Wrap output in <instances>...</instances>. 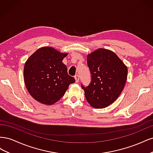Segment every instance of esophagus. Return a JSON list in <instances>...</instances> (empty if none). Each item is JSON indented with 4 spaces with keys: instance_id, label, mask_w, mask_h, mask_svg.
<instances>
[{
    "instance_id": "esophagus-1",
    "label": "esophagus",
    "mask_w": 153,
    "mask_h": 153,
    "mask_svg": "<svg viewBox=\"0 0 153 153\" xmlns=\"http://www.w3.org/2000/svg\"><path fill=\"white\" fill-rule=\"evenodd\" d=\"M75 81H76V83H78V82H79V76H78V75H75Z\"/></svg>"
}]
</instances>
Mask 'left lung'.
I'll use <instances>...</instances> for the list:
<instances>
[{
	"instance_id": "obj_1",
	"label": "left lung",
	"mask_w": 153,
	"mask_h": 153,
	"mask_svg": "<svg viewBox=\"0 0 153 153\" xmlns=\"http://www.w3.org/2000/svg\"><path fill=\"white\" fill-rule=\"evenodd\" d=\"M91 73L90 84L82 88L87 101L95 108H103L113 103L123 90L128 68L112 51L98 48L87 56Z\"/></svg>"
}]
</instances>
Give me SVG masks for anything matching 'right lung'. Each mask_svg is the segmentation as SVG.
Instances as JSON below:
<instances>
[{
  "instance_id": "right-lung-1",
  "label": "right lung",
  "mask_w": 153,
  "mask_h": 153,
  "mask_svg": "<svg viewBox=\"0 0 153 153\" xmlns=\"http://www.w3.org/2000/svg\"><path fill=\"white\" fill-rule=\"evenodd\" d=\"M67 55L53 47H44L27 60L24 68L25 84L31 96L38 102L54 104L65 94L69 85L75 82L62 62Z\"/></svg>"
}]
</instances>
